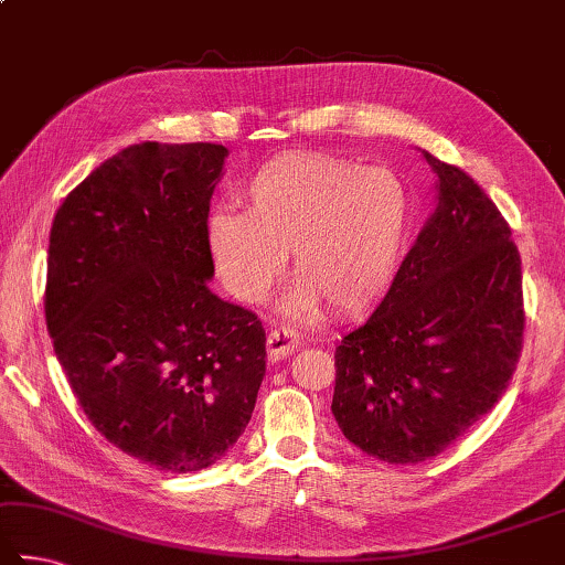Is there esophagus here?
I'll return each instance as SVG.
<instances>
[{"mask_svg": "<svg viewBox=\"0 0 565 565\" xmlns=\"http://www.w3.org/2000/svg\"><path fill=\"white\" fill-rule=\"evenodd\" d=\"M299 345V335H296L291 328H274V331L266 335V353H269V361H284L294 348Z\"/></svg>", "mask_w": 565, "mask_h": 565, "instance_id": "obj_1", "label": "esophagus"}]
</instances>
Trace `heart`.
<instances>
[{
  "label": "heart",
  "mask_w": 565,
  "mask_h": 565,
  "mask_svg": "<svg viewBox=\"0 0 565 565\" xmlns=\"http://www.w3.org/2000/svg\"><path fill=\"white\" fill-rule=\"evenodd\" d=\"M247 210L210 212L204 239L234 299L262 301L281 279L286 252L299 279L286 311L331 306L353 316L390 291L407 244L409 198L387 168L328 152H284L244 182Z\"/></svg>",
  "instance_id": "heart-1"
}]
</instances>
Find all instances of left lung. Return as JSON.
Masks as SVG:
<instances>
[{
    "mask_svg": "<svg viewBox=\"0 0 565 565\" xmlns=\"http://www.w3.org/2000/svg\"><path fill=\"white\" fill-rule=\"evenodd\" d=\"M435 210L367 321L335 348L333 417L390 465H417L499 403L524 341L521 256L497 204L423 150Z\"/></svg>",
    "mask_w": 565,
    "mask_h": 565,
    "instance_id": "left-lung-1",
    "label": "left lung"
}]
</instances>
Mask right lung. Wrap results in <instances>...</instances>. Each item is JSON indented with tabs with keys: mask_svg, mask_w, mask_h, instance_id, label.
<instances>
[{
	"mask_svg": "<svg viewBox=\"0 0 565 565\" xmlns=\"http://www.w3.org/2000/svg\"><path fill=\"white\" fill-rule=\"evenodd\" d=\"M227 156L130 146L51 224L44 311L68 385L110 445L172 475L227 455L266 373L259 318L207 286L204 227Z\"/></svg>",
	"mask_w": 565,
	"mask_h": 565,
	"instance_id": "right-lung-1",
	"label": "right lung"
}]
</instances>
